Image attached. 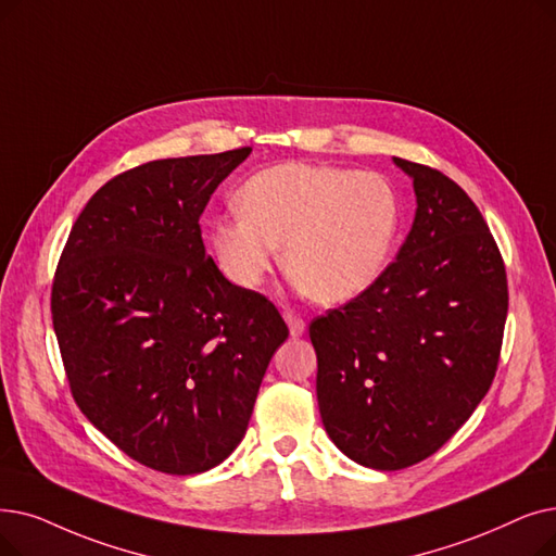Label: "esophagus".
<instances>
[{
	"label": "esophagus",
	"mask_w": 556,
	"mask_h": 556,
	"mask_svg": "<svg viewBox=\"0 0 556 556\" xmlns=\"http://www.w3.org/2000/svg\"><path fill=\"white\" fill-rule=\"evenodd\" d=\"M283 318H286L288 327H291V336H293V338H298V336H302V333L306 331V323H304V318L298 316V313L283 311Z\"/></svg>",
	"instance_id": "1"
}]
</instances>
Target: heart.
I'll use <instances>...</instances> for the list:
<instances>
[{"instance_id":"obj_1","label":"heart","mask_w":556,"mask_h":556,"mask_svg":"<svg viewBox=\"0 0 556 556\" xmlns=\"http://www.w3.org/2000/svg\"><path fill=\"white\" fill-rule=\"evenodd\" d=\"M240 213L211 223L223 273L258 288L279 263L323 304L366 293L389 265L400 227L397 188L377 173L343 165L279 163L236 192Z\"/></svg>"}]
</instances>
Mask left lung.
Returning a JSON list of instances; mask_svg holds the SVG:
<instances>
[{
  "instance_id": "obj_1",
  "label": "left lung",
  "mask_w": 556,
  "mask_h": 556,
  "mask_svg": "<svg viewBox=\"0 0 556 556\" xmlns=\"http://www.w3.org/2000/svg\"><path fill=\"white\" fill-rule=\"evenodd\" d=\"M397 258L348 304L308 325L318 406L352 462L402 470L439 452L489 393L509 288L495 238L466 190L429 165Z\"/></svg>"
}]
</instances>
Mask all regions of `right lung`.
<instances>
[{"label":"right lung","instance_id":"obj_1","mask_svg":"<svg viewBox=\"0 0 556 556\" xmlns=\"http://www.w3.org/2000/svg\"><path fill=\"white\" fill-rule=\"evenodd\" d=\"M252 148L161 159L106 181L72 225L52 323L81 414L167 475L223 464L288 338L277 306L206 256L200 215Z\"/></svg>","mask_w":556,"mask_h":556}]
</instances>
